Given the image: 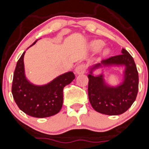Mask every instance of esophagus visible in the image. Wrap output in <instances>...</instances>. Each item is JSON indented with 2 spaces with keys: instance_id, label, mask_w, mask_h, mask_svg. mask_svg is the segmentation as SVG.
Wrapping results in <instances>:
<instances>
[{
  "instance_id": "34e87169",
  "label": "esophagus",
  "mask_w": 149,
  "mask_h": 149,
  "mask_svg": "<svg viewBox=\"0 0 149 149\" xmlns=\"http://www.w3.org/2000/svg\"><path fill=\"white\" fill-rule=\"evenodd\" d=\"M86 70V66L85 64H80L76 68V73L77 74H83L85 73Z\"/></svg>"
}]
</instances>
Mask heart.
Wrapping results in <instances>:
<instances>
[{"label":"heart","mask_w":149,"mask_h":149,"mask_svg":"<svg viewBox=\"0 0 149 149\" xmlns=\"http://www.w3.org/2000/svg\"><path fill=\"white\" fill-rule=\"evenodd\" d=\"M103 44H104V43H103L102 40H95L91 42L90 47L93 51H98V50H99L103 46ZM109 52H110V50L109 48H106L102 51V55L103 56H106V55L109 54Z\"/></svg>","instance_id":"heart-1"}]
</instances>
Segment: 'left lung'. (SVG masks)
<instances>
[{
    "label": "left lung",
    "instance_id": "1",
    "mask_svg": "<svg viewBox=\"0 0 149 149\" xmlns=\"http://www.w3.org/2000/svg\"><path fill=\"white\" fill-rule=\"evenodd\" d=\"M122 54L103 59L101 63L91 68L88 74V98L92 107L101 113L116 116L123 113L136 98L139 91V73L132 56L124 48ZM104 65H124L126 66L124 83L117 87H109L104 84L102 75L94 77L92 70Z\"/></svg>",
    "mask_w": 149,
    "mask_h": 149
}]
</instances>
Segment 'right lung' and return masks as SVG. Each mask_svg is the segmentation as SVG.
Masks as SVG:
<instances>
[{
	"mask_svg": "<svg viewBox=\"0 0 149 149\" xmlns=\"http://www.w3.org/2000/svg\"><path fill=\"white\" fill-rule=\"evenodd\" d=\"M24 54L25 52L17 62L13 79L12 94L15 102L22 111L33 117L46 118L58 113L62 108L63 88L75 79L74 73L68 72L46 85L35 86L25 76Z\"/></svg>",
	"mask_w": 149,
	"mask_h": 149,
	"instance_id": "1",
	"label": "right lung"
}]
</instances>
